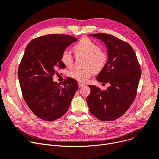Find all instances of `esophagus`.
<instances>
[{"instance_id": "obj_1", "label": "esophagus", "mask_w": 159, "mask_h": 159, "mask_svg": "<svg viewBox=\"0 0 159 159\" xmlns=\"http://www.w3.org/2000/svg\"><path fill=\"white\" fill-rule=\"evenodd\" d=\"M85 85L84 84H82V83H79V88H83V86H84Z\"/></svg>"}]
</instances>
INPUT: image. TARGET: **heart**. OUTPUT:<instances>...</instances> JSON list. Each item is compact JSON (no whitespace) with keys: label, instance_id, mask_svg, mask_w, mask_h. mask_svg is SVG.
I'll return each mask as SVG.
<instances>
[{"label":"heart","instance_id":"1","mask_svg":"<svg viewBox=\"0 0 159 159\" xmlns=\"http://www.w3.org/2000/svg\"><path fill=\"white\" fill-rule=\"evenodd\" d=\"M76 55H83L86 57L85 66L83 69H76L69 73V76L80 83H86L94 72L100 71L107 61V55L99 50V46L87 37L81 39L74 47ZM61 61L66 67H70L73 65V57L70 53L65 50L61 55Z\"/></svg>","mask_w":159,"mask_h":159}]
</instances>
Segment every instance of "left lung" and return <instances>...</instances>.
<instances>
[{"label":"left lung","mask_w":159,"mask_h":159,"mask_svg":"<svg viewBox=\"0 0 159 159\" xmlns=\"http://www.w3.org/2000/svg\"><path fill=\"white\" fill-rule=\"evenodd\" d=\"M89 36L101 40L106 46L108 61L96 79L110 86L102 91L99 87L89 85L87 104L97 119L112 121L124 115L136 98L142 74L140 66L132 47L125 41L105 33Z\"/></svg>","instance_id":"obj_1"}]
</instances>
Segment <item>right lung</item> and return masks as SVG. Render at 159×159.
<instances>
[{
	"label": "right lung",
	"instance_id": "add662e5",
	"mask_svg": "<svg viewBox=\"0 0 159 159\" xmlns=\"http://www.w3.org/2000/svg\"><path fill=\"white\" fill-rule=\"evenodd\" d=\"M76 40L67 34H48L33 39L26 46L17 72L20 85L29 108L44 120H55L66 113L79 89L72 78H67L63 86L52 78L57 69L66 67L61 53Z\"/></svg>",
	"mask_w": 159,
	"mask_h": 159
}]
</instances>
